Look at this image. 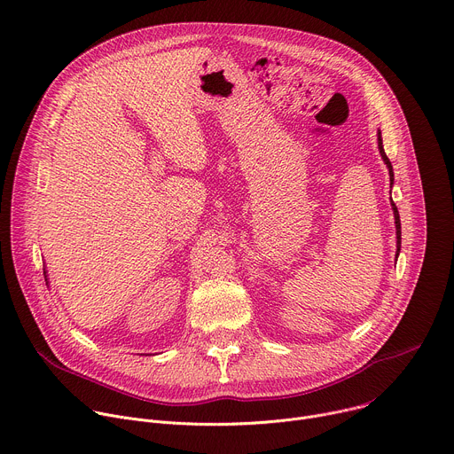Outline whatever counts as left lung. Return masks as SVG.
<instances>
[{"mask_svg":"<svg viewBox=\"0 0 454 454\" xmlns=\"http://www.w3.org/2000/svg\"><path fill=\"white\" fill-rule=\"evenodd\" d=\"M378 141H380V153H381V157H383V160H385V164L388 166V173H390V180L394 183V169H392V162H390V159L387 157V153H385V148H383V139H381V132H380V136H378ZM390 183V184H392ZM392 209H394V216H395V231H397V255H399V252H401V220H399V211H397V206L392 202Z\"/></svg>","mask_w":454,"mask_h":454,"instance_id":"8db88e82","label":"left lung"}]
</instances>
